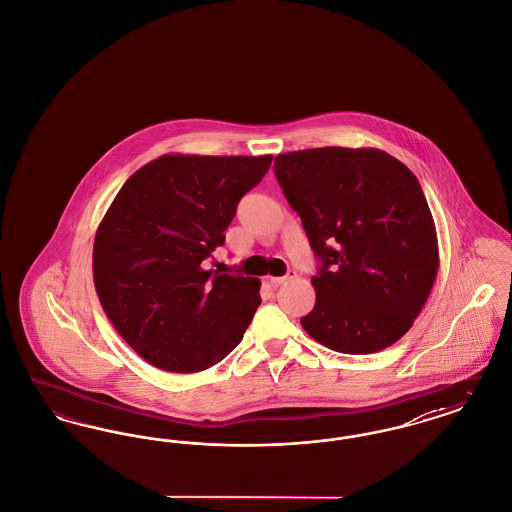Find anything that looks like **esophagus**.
Instances as JSON below:
<instances>
[{"label": "esophagus", "mask_w": 512, "mask_h": 512, "mask_svg": "<svg viewBox=\"0 0 512 512\" xmlns=\"http://www.w3.org/2000/svg\"><path fill=\"white\" fill-rule=\"evenodd\" d=\"M293 278H295V270H290L286 276H270V282H272L274 286H282V284L290 282Z\"/></svg>", "instance_id": "34e87169"}]
</instances>
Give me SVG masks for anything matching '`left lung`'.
I'll list each match as a JSON object with an SVG mask.
<instances>
[{
  "label": "left lung",
  "instance_id": "left-lung-1",
  "mask_svg": "<svg viewBox=\"0 0 512 512\" xmlns=\"http://www.w3.org/2000/svg\"><path fill=\"white\" fill-rule=\"evenodd\" d=\"M274 174L320 261L305 332L349 355L403 338L439 267L436 224L413 172L374 147H317L278 155Z\"/></svg>",
  "mask_w": 512,
  "mask_h": 512
}]
</instances>
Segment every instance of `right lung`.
Listing matches in <instances>:
<instances>
[{"instance_id":"right-lung-1","label":"right lung","mask_w":512,"mask_h":512,"mask_svg":"<svg viewBox=\"0 0 512 512\" xmlns=\"http://www.w3.org/2000/svg\"><path fill=\"white\" fill-rule=\"evenodd\" d=\"M272 155L169 153L134 172L94 242V284L115 330L149 365L199 372L220 363L255 315L261 282L205 270L240 199Z\"/></svg>"}]
</instances>
